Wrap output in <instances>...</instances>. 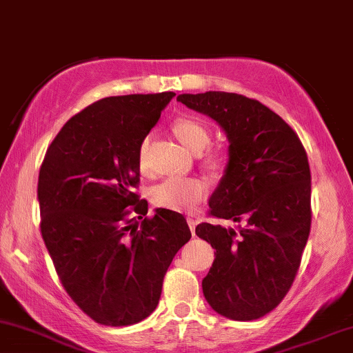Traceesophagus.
Segmentation results:
<instances>
[{"mask_svg":"<svg viewBox=\"0 0 353 353\" xmlns=\"http://www.w3.org/2000/svg\"><path fill=\"white\" fill-rule=\"evenodd\" d=\"M186 223H188V225H190V229H191V234H193L194 236V229H196V219H193V217H186Z\"/></svg>","mask_w":353,"mask_h":353,"instance_id":"34e87169","label":"esophagus"}]
</instances>
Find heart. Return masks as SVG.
<instances>
[{
  "instance_id": "obj_1",
  "label": "heart",
  "mask_w": 353,
  "mask_h": 353,
  "mask_svg": "<svg viewBox=\"0 0 353 353\" xmlns=\"http://www.w3.org/2000/svg\"><path fill=\"white\" fill-rule=\"evenodd\" d=\"M173 132L181 143H185L193 152L206 149L211 141L210 129L193 116L178 117L173 124ZM147 147H149V137L143 139L137 152V163L142 172L147 168ZM210 163L217 167L221 159L217 155H210ZM206 190V181L198 176H170L152 188V201L163 210L188 211L201 201Z\"/></svg>"
}]
</instances>
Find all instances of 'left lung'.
<instances>
[{
    "instance_id": "left-lung-1",
    "label": "left lung",
    "mask_w": 353,
    "mask_h": 353,
    "mask_svg": "<svg viewBox=\"0 0 353 353\" xmlns=\"http://www.w3.org/2000/svg\"><path fill=\"white\" fill-rule=\"evenodd\" d=\"M229 141V162L196 236L216 249L203 280L206 301L232 321L273 311L296 276L311 230V172L298 134L256 99L225 91L180 94Z\"/></svg>"
}]
</instances>
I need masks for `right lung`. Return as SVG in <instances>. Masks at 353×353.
Wrapping results in <instances>:
<instances>
[{
  "label": "right lung",
  "mask_w": 353,
  "mask_h": 353,
  "mask_svg": "<svg viewBox=\"0 0 353 353\" xmlns=\"http://www.w3.org/2000/svg\"><path fill=\"white\" fill-rule=\"evenodd\" d=\"M175 97H110L68 119L43 157L37 198L41 232L77 306L98 324L141 323L159 304L176 252L190 241L183 214L149 204L137 152ZM142 219V221H137Z\"/></svg>",
  "instance_id": "right-lung-1"
}]
</instances>
